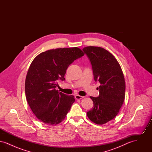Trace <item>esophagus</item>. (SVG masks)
Listing matches in <instances>:
<instances>
[{
	"instance_id": "obj_1",
	"label": "esophagus",
	"mask_w": 152,
	"mask_h": 152,
	"mask_svg": "<svg viewBox=\"0 0 152 152\" xmlns=\"http://www.w3.org/2000/svg\"><path fill=\"white\" fill-rule=\"evenodd\" d=\"M83 98H84V96H80L79 94H76V95L75 96V99H76V100H80V99H83Z\"/></svg>"
}]
</instances>
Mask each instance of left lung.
Instances as JSON below:
<instances>
[{
  "label": "left lung",
  "instance_id": "obj_1",
  "mask_svg": "<svg viewBox=\"0 0 152 152\" xmlns=\"http://www.w3.org/2000/svg\"><path fill=\"white\" fill-rule=\"evenodd\" d=\"M83 50L91 63L94 79L100 83L99 96H90L94 107L87 112L89 119L98 125L113 120L123 105L125 81L123 71L115 56L99 47L88 46Z\"/></svg>",
  "mask_w": 152,
  "mask_h": 152
}]
</instances>
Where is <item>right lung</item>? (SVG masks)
Returning <instances> with one entry per match:
<instances>
[{
	"instance_id": "1",
	"label": "right lung",
	"mask_w": 152,
	"mask_h": 152,
	"mask_svg": "<svg viewBox=\"0 0 152 152\" xmlns=\"http://www.w3.org/2000/svg\"><path fill=\"white\" fill-rule=\"evenodd\" d=\"M84 55L77 47L50 50L42 52L29 66L25 81V93L32 112L42 123L50 125L61 123L69 111L75 98L59 92L58 80H64L66 69Z\"/></svg>"
}]
</instances>
